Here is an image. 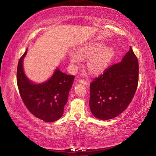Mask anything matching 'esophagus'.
Listing matches in <instances>:
<instances>
[{
	"label": "esophagus",
	"mask_w": 156,
	"mask_h": 156,
	"mask_svg": "<svg viewBox=\"0 0 156 156\" xmlns=\"http://www.w3.org/2000/svg\"><path fill=\"white\" fill-rule=\"evenodd\" d=\"M79 82L80 83H82V84H85V85H88V82H87V81H84V80H83V79H79Z\"/></svg>",
	"instance_id": "obj_1"
}]
</instances>
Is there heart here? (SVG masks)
<instances>
[{
  "instance_id": "heart-1",
  "label": "heart",
  "mask_w": 156,
  "mask_h": 156,
  "mask_svg": "<svg viewBox=\"0 0 156 156\" xmlns=\"http://www.w3.org/2000/svg\"><path fill=\"white\" fill-rule=\"evenodd\" d=\"M104 47L101 43H92L83 47L79 50L80 58H88L87 68L90 73L98 74L102 72L110 64L114 56L115 51L111 47ZM70 61L76 64L80 62L79 56L75 54L70 55Z\"/></svg>"
}]
</instances>
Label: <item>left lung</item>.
Listing matches in <instances>:
<instances>
[{"instance_id": "obj_1", "label": "left lung", "mask_w": 156, "mask_h": 156, "mask_svg": "<svg viewBox=\"0 0 156 156\" xmlns=\"http://www.w3.org/2000/svg\"><path fill=\"white\" fill-rule=\"evenodd\" d=\"M139 82V61L130 47L117 64L106 68L90 84L89 105L94 116L109 120L120 115L134 97Z\"/></svg>"}]
</instances>
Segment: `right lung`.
<instances>
[{"label": "right lung", "mask_w": 156, "mask_h": 156, "mask_svg": "<svg viewBox=\"0 0 156 156\" xmlns=\"http://www.w3.org/2000/svg\"><path fill=\"white\" fill-rule=\"evenodd\" d=\"M26 54L27 51L19 60L17 70V83L22 100L37 119L48 122L57 120L64 113L74 75L64 73L57 68L47 82L32 83L23 72V61Z\"/></svg>", "instance_id": "right-lung-1"}]
</instances>
